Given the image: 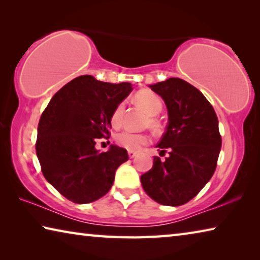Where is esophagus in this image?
Returning a JSON list of instances; mask_svg holds the SVG:
<instances>
[{
	"label": "esophagus",
	"mask_w": 260,
	"mask_h": 260,
	"mask_svg": "<svg viewBox=\"0 0 260 260\" xmlns=\"http://www.w3.org/2000/svg\"><path fill=\"white\" fill-rule=\"evenodd\" d=\"M127 153H128V157L129 158H134L136 156V152L135 151H132V150H128V152H127Z\"/></svg>",
	"instance_id": "obj_1"
}]
</instances>
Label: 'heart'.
Returning a JSON list of instances; mask_svg holds the SVG:
<instances>
[{"instance_id": "b5f03b06", "label": "heart", "mask_w": 260, "mask_h": 260, "mask_svg": "<svg viewBox=\"0 0 260 260\" xmlns=\"http://www.w3.org/2000/svg\"><path fill=\"white\" fill-rule=\"evenodd\" d=\"M135 101L146 110V112L149 116H157L162 109L161 99L151 90H140L139 93H136L135 95ZM124 109V102L117 104V107L114 108L111 114V124L114 127H118L121 124ZM149 125H150L152 128H158V126H159L155 117L149 118ZM114 141H116V143L119 147L126 149V150L133 151L139 150V149L144 146V144H148L150 142V138H149L147 134L143 133H135V132L132 131H122L120 133L116 134V136H114Z\"/></svg>"}]
</instances>
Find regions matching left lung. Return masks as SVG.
<instances>
[{
    "label": "left lung",
    "mask_w": 260,
    "mask_h": 260,
    "mask_svg": "<svg viewBox=\"0 0 260 260\" xmlns=\"http://www.w3.org/2000/svg\"><path fill=\"white\" fill-rule=\"evenodd\" d=\"M169 111V124L160 142L164 161L153 158L151 170L141 175V183L157 203L169 206L186 204L212 177L221 148L218 118L205 96L179 78L151 85Z\"/></svg>",
    "instance_id": "left-lung-1"
}]
</instances>
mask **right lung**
<instances>
[{"instance_id": "right-lung-1", "label": "right lung", "mask_w": 260, "mask_h": 260, "mask_svg": "<svg viewBox=\"0 0 260 260\" xmlns=\"http://www.w3.org/2000/svg\"><path fill=\"white\" fill-rule=\"evenodd\" d=\"M131 91L129 82L80 76L60 88L42 112L35 143L41 171L73 203H91L104 196L117 169L128 159L126 149L111 146L99 152L95 144L110 138L113 110Z\"/></svg>"}]
</instances>
